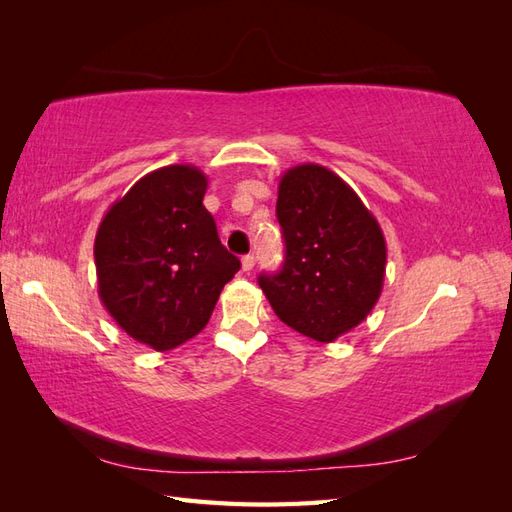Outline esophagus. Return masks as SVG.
Wrapping results in <instances>:
<instances>
[{
	"label": "esophagus",
	"mask_w": 512,
	"mask_h": 512,
	"mask_svg": "<svg viewBox=\"0 0 512 512\" xmlns=\"http://www.w3.org/2000/svg\"><path fill=\"white\" fill-rule=\"evenodd\" d=\"M254 265H256V258H254L252 254H247V256H243V258H241V267H243V271H252V269H254Z\"/></svg>",
	"instance_id": "1"
}]
</instances>
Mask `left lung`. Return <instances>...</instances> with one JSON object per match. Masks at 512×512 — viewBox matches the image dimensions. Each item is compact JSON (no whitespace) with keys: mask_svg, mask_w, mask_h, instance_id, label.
Returning <instances> with one entry per match:
<instances>
[{"mask_svg":"<svg viewBox=\"0 0 512 512\" xmlns=\"http://www.w3.org/2000/svg\"><path fill=\"white\" fill-rule=\"evenodd\" d=\"M286 258L258 277L273 312L297 333L331 344L380 299L386 241L350 185L320 164L288 168L277 188Z\"/></svg>","mask_w":512,"mask_h":512,"instance_id":"8db88e82","label":"left lung"}]
</instances>
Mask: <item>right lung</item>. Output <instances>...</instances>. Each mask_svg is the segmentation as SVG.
I'll use <instances>...</instances> for the list:
<instances>
[{
  "label": "right lung",
  "mask_w": 512,
  "mask_h": 512,
  "mask_svg": "<svg viewBox=\"0 0 512 512\" xmlns=\"http://www.w3.org/2000/svg\"><path fill=\"white\" fill-rule=\"evenodd\" d=\"M207 183L192 164L162 166L113 203L96 232L100 301L132 339L158 352L205 329L241 267L203 205Z\"/></svg>",
  "instance_id": "obj_1"
}]
</instances>
